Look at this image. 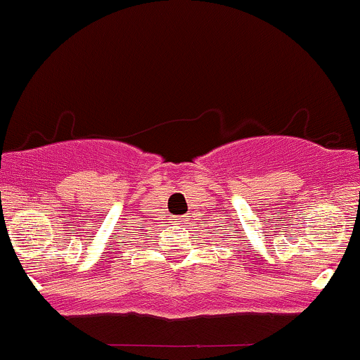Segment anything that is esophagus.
Segmentation results:
<instances>
[{
  "label": "esophagus",
  "instance_id": "1",
  "mask_svg": "<svg viewBox=\"0 0 360 360\" xmlns=\"http://www.w3.org/2000/svg\"><path fill=\"white\" fill-rule=\"evenodd\" d=\"M174 223H177V224H181V221H174Z\"/></svg>",
  "mask_w": 360,
  "mask_h": 360
}]
</instances>
